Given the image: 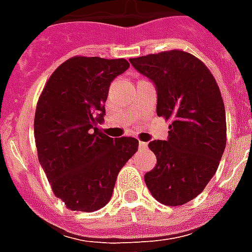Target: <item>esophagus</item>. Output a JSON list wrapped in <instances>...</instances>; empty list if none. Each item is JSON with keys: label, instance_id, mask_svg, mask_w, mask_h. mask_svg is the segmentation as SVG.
Wrapping results in <instances>:
<instances>
[{"label": "esophagus", "instance_id": "34e87169", "mask_svg": "<svg viewBox=\"0 0 252 252\" xmlns=\"http://www.w3.org/2000/svg\"><path fill=\"white\" fill-rule=\"evenodd\" d=\"M148 144L146 142H139V150H147Z\"/></svg>", "mask_w": 252, "mask_h": 252}]
</instances>
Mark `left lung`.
I'll list each match as a JSON object with an SVG mask.
<instances>
[{
  "label": "left lung",
  "mask_w": 252,
  "mask_h": 252,
  "mask_svg": "<svg viewBox=\"0 0 252 252\" xmlns=\"http://www.w3.org/2000/svg\"><path fill=\"white\" fill-rule=\"evenodd\" d=\"M129 62L155 85L157 115L171 120L167 140L148 144L157 166L144 175V182L159 202L184 205L205 189L225 150L220 89L209 68L189 52L171 50Z\"/></svg>",
  "instance_id": "left-lung-1"
}]
</instances>
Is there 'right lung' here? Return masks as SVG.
<instances>
[{
	"instance_id": "obj_1",
	"label": "right lung",
	"mask_w": 252,
	"mask_h": 252,
	"mask_svg": "<svg viewBox=\"0 0 252 252\" xmlns=\"http://www.w3.org/2000/svg\"><path fill=\"white\" fill-rule=\"evenodd\" d=\"M126 59L72 57L52 72L36 106L37 157L52 191L71 211L94 212L109 202L116 178L137 151L135 137L99 131L110 82Z\"/></svg>"
}]
</instances>
